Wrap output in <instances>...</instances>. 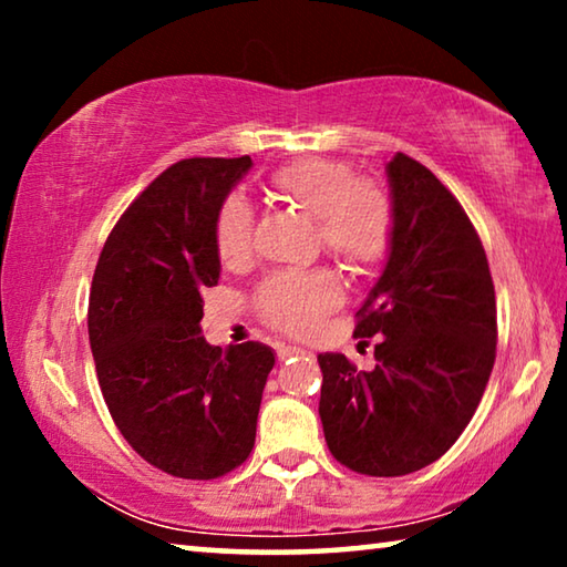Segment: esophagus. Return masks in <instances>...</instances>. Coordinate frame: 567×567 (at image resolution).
<instances>
[{
	"label": "esophagus",
	"instance_id": "1",
	"mask_svg": "<svg viewBox=\"0 0 567 567\" xmlns=\"http://www.w3.org/2000/svg\"><path fill=\"white\" fill-rule=\"evenodd\" d=\"M302 348H295V344H277V360H287L292 354H302Z\"/></svg>",
	"mask_w": 567,
	"mask_h": 567
}]
</instances>
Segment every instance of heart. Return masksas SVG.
Listing matches in <instances>:
<instances>
[{"label":"heart","instance_id":"obj_1","mask_svg":"<svg viewBox=\"0 0 567 567\" xmlns=\"http://www.w3.org/2000/svg\"><path fill=\"white\" fill-rule=\"evenodd\" d=\"M270 195L315 217L318 245L350 270H370L385 260L395 237V203L385 185L352 177V167L332 159H300L270 177ZM255 215L245 199L227 197L215 215V247L225 265L252 252ZM342 302V285L324 267L280 270L255 292L257 312L272 328L305 334Z\"/></svg>","mask_w":567,"mask_h":567}]
</instances>
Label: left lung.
<instances>
[{"label": "left lung", "instance_id": "left-lung-1", "mask_svg": "<svg viewBox=\"0 0 567 567\" xmlns=\"http://www.w3.org/2000/svg\"><path fill=\"white\" fill-rule=\"evenodd\" d=\"M388 177L395 237L354 315V338L378 334L375 368L318 354L330 453L370 477L415 473L453 447L483 400L497 342L491 265L463 205L402 152Z\"/></svg>", "mask_w": 567, "mask_h": 567}]
</instances>
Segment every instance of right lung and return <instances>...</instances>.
I'll return each instance as SVG.
<instances>
[{"label":"right lung","mask_w":567,"mask_h":567,"mask_svg":"<svg viewBox=\"0 0 567 567\" xmlns=\"http://www.w3.org/2000/svg\"><path fill=\"white\" fill-rule=\"evenodd\" d=\"M245 157L167 167L124 209L94 267L87 328L110 415L134 453L185 480L233 473L255 447L275 364L260 342L223 350L199 330L219 280L215 215Z\"/></svg>","instance_id":"right-lung-1"}]
</instances>
